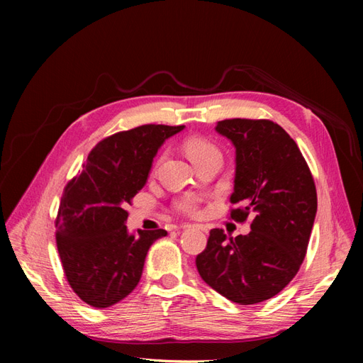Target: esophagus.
I'll list each match as a JSON object with an SVG mask.
<instances>
[{
  "instance_id": "esophagus-1",
  "label": "esophagus",
  "mask_w": 363,
  "mask_h": 363,
  "mask_svg": "<svg viewBox=\"0 0 363 363\" xmlns=\"http://www.w3.org/2000/svg\"><path fill=\"white\" fill-rule=\"evenodd\" d=\"M182 227H183V228H186V227H189V224H183ZM196 227H199V228H201V230H203V232H207V227H206V225H203V224H199V225H196Z\"/></svg>"
}]
</instances>
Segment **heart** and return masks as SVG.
Returning <instances> with one entry per match:
<instances>
[{"mask_svg": "<svg viewBox=\"0 0 363 363\" xmlns=\"http://www.w3.org/2000/svg\"><path fill=\"white\" fill-rule=\"evenodd\" d=\"M184 150L188 152V156L192 162H196L212 155H219V151L213 142L201 136H192L189 139H186ZM175 207H177V211L186 215H196L200 212V203L192 195L183 196V199L175 203Z\"/></svg>", "mask_w": 363, "mask_h": 363, "instance_id": "1", "label": "heart"}]
</instances>
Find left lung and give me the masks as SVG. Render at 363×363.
<instances>
[{"label": "left lung", "mask_w": 363, "mask_h": 363, "mask_svg": "<svg viewBox=\"0 0 363 363\" xmlns=\"http://www.w3.org/2000/svg\"><path fill=\"white\" fill-rule=\"evenodd\" d=\"M216 131L236 148L230 219L251 232L236 238L213 228L195 259L201 279L230 301L248 306L272 298L296 276L316 215V188L298 145L269 119L219 121Z\"/></svg>", "instance_id": "left-lung-1"}]
</instances>
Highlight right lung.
Returning <instances> with one entry per match:
<instances>
[{"label": "right lung", "instance_id": "add662e5", "mask_svg": "<svg viewBox=\"0 0 363 363\" xmlns=\"http://www.w3.org/2000/svg\"><path fill=\"white\" fill-rule=\"evenodd\" d=\"M184 125L145 124L107 136L92 148L80 175L63 189L56 242L71 289L96 309L133 291L148 248L163 228L127 232V204L144 188L157 150Z\"/></svg>", "mask_w": 363, "mask_h": 363}]
</instances>
